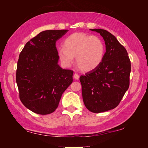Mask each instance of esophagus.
<instances>
[{
    "label": "esophagus",
    "instance_id": "esophagus-1",
    "mask_svg": "<svg viewBox=\"0 0 148 148\" xmlns=\"http://www.w3.org/2000/svg\"><path fill=\"white\" fill-rule=\"evenodd\" d=\"M73 78H74L75 79H78L79 78V75H78V74L77 73H75L74 74V75H73Z\"/></svg>",
    "mask_w": 148,
    "mask_h": 148
}]
</instances>
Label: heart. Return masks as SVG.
<instances>
[{"label": "heart", "instance_id": "obj_1", "mask_svg": "<svg viewBox=\"0 0 148 148\" xmlns=\"http://www.w3.org/2000/svg\"><path fill=\"white\" fill-rule=\"evenodd\" d=\"M104 53L105 46L100 38L82 33L70 35L64 42V47L58 51L59 59L64 65L71 66L76 57L78 68L85 71L97 68Z\"/></svg>", "mask_w": 148, "mask_h": 148}]
</instances>
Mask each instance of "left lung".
I'll use <instances>...</instances> for the list:
<instances>
[{"instance_id":"1","label":"left lung","mask_w":148,"mask_h":148,"mask_svg":"<svg viewBox=\"0 0 148 148\" xmlns=\"http://www.w3.org/2000/svg\"><path fill=\"white\" fill-rule=\"evenodd\" d=\"M104 39L106 52L101 64L79 78L86 108L100 113L115 108L128 90L131 63L125 48L113 34L102 29H90Z\"/></svg>"}]
</instances>
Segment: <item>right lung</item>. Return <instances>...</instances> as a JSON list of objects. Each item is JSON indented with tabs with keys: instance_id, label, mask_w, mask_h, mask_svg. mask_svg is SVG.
<instances>
[{
	"instance_id": "1",
	"label": "right lung",
	"mask_w": 148,
	"mask_h": 148,
	"mask_svg": "<svg viewBox=\"0 0 148 148\" xmlns=\"http://www.w3.org/2000/svg\"><path fill=\"white\" fill-rule=\"evenodd\" d=\"M67 29L46 30L25 44L17 63L16 82L23 104L33 112H54L62 94L73 82V71L58 64L56 41Z\"/></svg>"
}]
</instances>
